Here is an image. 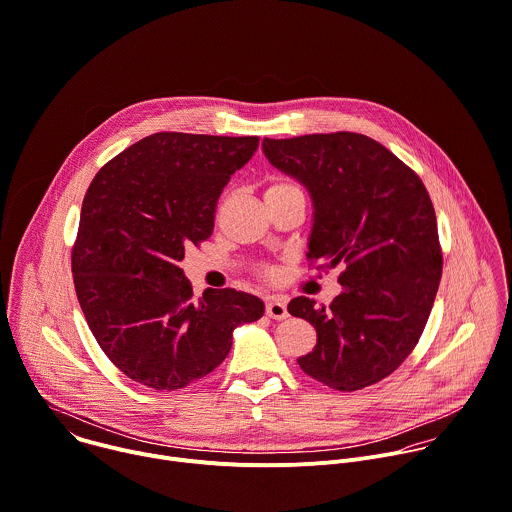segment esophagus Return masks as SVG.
<instances>
[{"instance_id": "1", "label": "esophagus", "mask_w": 512, "mask_h": 512, "mask_svg": "<svg viewBox=\"0 0 512 512\" xmlns=\"http://www.w3.org/2000/svg\"><path fill=\"white\" fill-rule=\"evenodd\" d=\"M266 314L274 320H284L288 316V308L286 302L280 298H268L266 300Z\"/></svg>"}]
</instances>
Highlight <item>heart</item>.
Segmentation results:
<instances>
[{
  "label": "heart",
  "mask_w": 512,
  "mask_h": 512,
  "mask_svg": "<svg viewBox=\"0 0 512 512\" xmlns=\"http://www.w3.org/2000/svg\"><path fill=\"white\" fill-rule=\"evenodd\" d=\"M296 190H300V188H298L294 182L284 180V178H276V180H272V182L266 186L264 196H266V198H270V196L288 194V192H296ZM262 276H264V278H270V272H262Z\"/></svg>",
  "instance_id": "b5f03b06"
}]
</instances>
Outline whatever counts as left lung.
<instances>
[{"label":"left lung","mask_w":512,"mask_h":512,"mask_svg":"<svg viewBox=\"0 0 512 512\" xmlns=\"http://www.w3.org/2000/svg\"><path fill=\"white\" fill-rule=\"evenodd\" d=\"M262 150L312 196L310 264L342 266L344 292L328 306L306 296L288 304L318 336L298 364L334 390L372 386L414 350L436 298L442 248L430 196L412 168L362 134L264 138Z\"/></svg>","instance_id":"1"}]
</instances>
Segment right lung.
Segmentation results:
<instances>
[{
	"mask_svg": "<svg viewBox=\"0 0 512 512\" xmlns=\"http://www.w3.org/2000/svg\"><path fill=\"white\" fill-rule=\"evenodd\" d=\"M258 136L152 134L94 176L72 248L74 286L104 354L128 378L178 390L210 374L264 302L232 288L194 298L178 262L214 232L218 198Z\"/></svg>",
	"mask_w": 512,
	"mask_h": 512,
	"instance_id": "add662e5",
	"label": "right lung"
}]
</instances>
